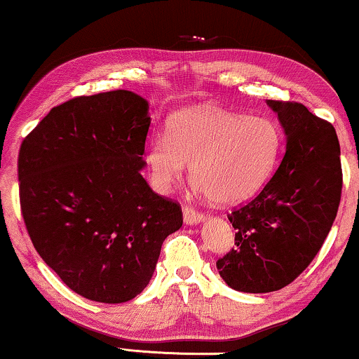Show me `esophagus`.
<instances>
[{
	"mask_svg": "<svg viewBox=\"0 0 359 359\" xmlns=\"http://www.w3.org/2000/svg\"><path fill=\"white\" fill-rule=\"evenodd\" d=\"M183 219L186 224H198L204 219V214L201 210H196L191 205H183Z\"/></svg>",
	"mask_w": 359,
	"mask_h": 359,
	"instance_id": "esophagus-1",
	"label": "esophagus"
}]
</instances>
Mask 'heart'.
<instances>
[{
  "instance_id": "b5f03b06",
  "label": "heart",
  "mask_w": 359,
  "mask_h": 359,
  "mask_svg": "<svg viewBox=\"0 0 359 359\" xmlns=\"http://www.w3.org/2000/svg\"><path fill=\"white\" fill-rule=\"evenodd\" d=\"M281 134L264 117L220 107H196L173 116L166 135H154L145 161L158 189H170L191 165V180L209 199L235 204L263 188L278 163Z\"/></svg>"
}]
</instances>
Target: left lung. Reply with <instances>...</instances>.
Masks as SVG:
<instances>
[{
	"label": "left lung",
	"mask_w": 359,
	"mask_h": 359,
	"mask_svg": "<svg viewBox=\"0 0 359 359\" xmlns=\"http://www.w3.org/2000/svg\"><path fill=\"white\" fill-rule=\"evenodd\" d=\"M286 134L276 173L257 198L229 214L235 245L219 274L242 292L291 284L322 248L341 199L340 144L330 122L294 101L269 100Z\"/></svg>",
	"instance_id": "1"
}]
</instances>
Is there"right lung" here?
I'll return each instance as SVG.
<instances>
[{
  "label": "right lung",
  "mask_w": 359,
  "mask_h": 359,
  "mask_svg": "<svg viewBox=\"0 0 359 359\" xmlns=\"http://www.w3.org/2000/svg\"><path fill=\"white\" fill-rule=\"evenodd\" d=\"M149 102L132 91L76 96L22 140L19 201L41 258L72 291L119 304L144 291L183 225L176 201L140 175Z\"/></svg>",
  "instance_id": "right-lung-1"
}]
</instances>
